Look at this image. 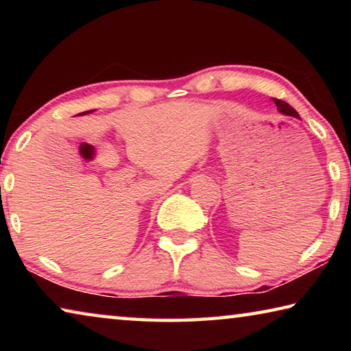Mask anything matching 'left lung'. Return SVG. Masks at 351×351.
<instances>
[{
  "label": "left lung",
  "mask_w": 351,
  "mask_h": 351,
  "mask_svg": "<svg viewBox=\"0 0 351 351\" xmlns=\"http://www.w3.org/2000/svg\"><path fill=\"white\" fill-rule=\"evenodd\" d=\"M274 104L277 105V110H278V112H282V114H285V116H291V117H297V119H300V116H299V112H297L293 106L291 105H288L287 102H283V100H278V99H274Z\"/></svg>",
  "instance_id": "8db88e82"
}]
</instances>
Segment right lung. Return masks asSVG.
Masks as SVG:
<instances>
[{
	"label": "right lung",
	"instance_id": "add662e5",
	"mask_svg": "<svg viewBox=\"0 0 351 351\" xmlns=\"http://www.w3.org/2000/svg\"><path fill=\"white\" fill-rule=\"evenodd\" d=\"M86 112H93V110H90V111H85V112H82V114H86Z\"/></svg>",
	"mask_w": 351,
	"mask_h": 351
}]
</instances>
